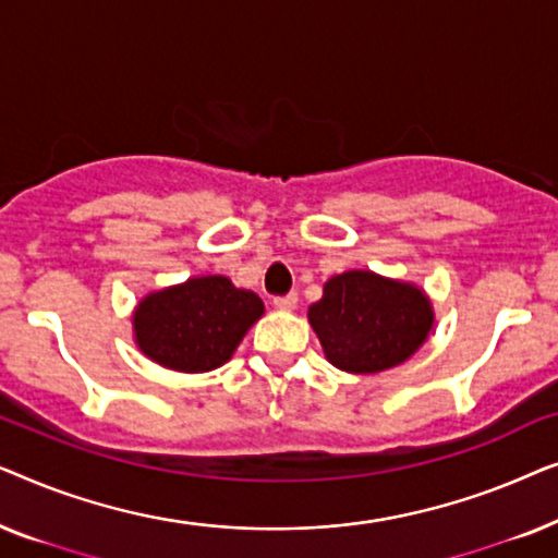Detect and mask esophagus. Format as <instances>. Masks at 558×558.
Masks as SVG:
<instances>
[{
  "label": "esophagus",
  "mask_w": 558,
  "mask_h": 558,
  "mask_svg": "<svg viewBox=\"0 0 558 558\" xmlns=\"http://www.w3.org/2000/svg\"><path fill=\"white\" fill-rule=\"evenodd\" d=\"M296 302H300V296H296V292H289V294H281V296H274V307L277 310H294Z\"/></svg>",
  "instance_id": "obj_1"
}]
</instances>
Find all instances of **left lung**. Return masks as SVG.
Wrapping results in <instances>:
<instances>
[{"instance_id":"left-lung-1","label":"left lung","mask_w":558,"mask_h":558,"mask_svg":"<svg viewBox=\"0 0 558 558\" xmlns=\"http://www.w3.org/2000/svg\"><path fill=\"white\" fill-rule=\"evenodd\" d=\"M310 325L327 361L348 373H378L411 357L432 330V304L416 287L345 271L325 284Z\"/></svg>"}]
</instances>
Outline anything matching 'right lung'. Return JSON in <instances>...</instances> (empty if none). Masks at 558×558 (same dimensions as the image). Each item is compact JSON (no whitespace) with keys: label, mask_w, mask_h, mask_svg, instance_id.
Masks as SVG:
<instances>
[{"label":"right lung","mask_w":558,"mask_h":558,"mask_svg":"<svg viewBox=\"0 0 558 558\" xmlns=\"http://www.w3.org/2000/svg\"><path fill=\"white\" fill-rule=\"evenodd\" d=\"M264 315V302L226 277H197L149 294L134 312L142 353L165 368L205 373L223 365Z\"/></svg>","instance_id":"add662e5"}]
</instances>
